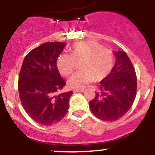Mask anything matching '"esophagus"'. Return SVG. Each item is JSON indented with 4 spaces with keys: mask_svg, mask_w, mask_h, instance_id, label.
<instances>
[{
    "mask_svg": "<svg viewBox=\"0 0 155 155\" xmlns=\"http://www.w3.org/2000/svg\"><path fill=\"white\" fill-rule=\"evenodd\" d=\"M85 91V89H76V90L73 91V92L74 93H76V92H84Z\"/></svg>",
    "mask_w": 155,
    "mask_h": 155,
    "instance_id": "esophagus-1",
    "label": "esophagus"
}]
</instances>
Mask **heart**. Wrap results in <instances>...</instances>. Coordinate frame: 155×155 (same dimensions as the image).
I'll return each mask as SVG.
<instances>
[{"mask_svg":"<svg viewBox=\"0 0 155 155\" xmlns=\"http://www.w3.org/2000/svg\"><path fill=\"white\" fill-rule=\"evenodd\" d=\"M70 54L63 53L57 59V68L62 76L71 74L76 61H82L79 71L69 78L68 83L73 88H82L94 79L101 81L110 73L115 64V56L109 48L91 40L82 41L70 47Z\"/></svg>","mask_w":155,"mask_h":155,"instance_id":"obj_1","label":"heart"}]
</instances>
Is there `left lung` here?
<instances>
[{
	"mask_svg": "<svg viewBox=\"0 0 155 155\" xmlns=\"http://www.w3.org/2000/svg\"><path fill=\"white\" fill-rule=\"evenodd\" d=\"M116 62L112 71L99 85L94 98L89 102L92 113L99 119L114 121L132 107L137 95V75L125 52H115Z\"/></svg>",
	"mask_w": 155,
	"mask_h": 155,
	"instance_id": "1",
	"label": "left lung"
}]
</instances>
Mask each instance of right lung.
<instances>
[{"instance_id":"right-lung-1","label":"right lung","mask_w":155,"mask_h":155,"mask_svg":"<svg viewBox=\"0 0 155 155\" xmlns=\"http://www.w3.org/2000/svg\"><path fill=\"white\" fill-rule=\"evenodd\" d=\"M66 43L48 42L25 56L18 76L21 105L38 124H57L66 115L73 91L59 94L66 85L57 68V59Z\"/></svg>"}]
</instances>
